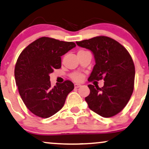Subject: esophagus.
I'll return each instance as SVG.
<instances>
[{"instance_id":"obj_1","label":"esophagus","mask_w":149,"mask_h":149,"mask_svg":"<svg viewBox=\"0 0 149 149\" xmlns=\"http://www.w3.org/2000/svg\"><path fill=\"white\" fill-rule=\"evenodd\" d=\"M81 85H80V84H74V88H79V87H81Z\"/></svg>"}]
</instances>
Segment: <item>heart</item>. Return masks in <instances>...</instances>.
<instances>
[{
	"instance_id": "heart-1",
	"label": "heart",
	"mask_w": 149,
	"mask_h": 149,
	"mask_svg": "<svg viewBox=\"0 0 149 149\" xmlns=\"http://www.w3.org/2000/svg\"><path fill=\"white\" fill-rule=\"evenodd\" d=\"M70 77L73 81H74L80 82L83 79H84V75L80 72H74L70 74Z\"/></svg>"
}]
</instances>
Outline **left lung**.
Wrapping results in <instances>:
<instances>
[{
	"instance_id": "8db88e82",
	"label": "left lung",
	"mask_w": 149,
	"mask_h": 149,
	"mask_svg": "<svg viewBox=\"0 0 149 149\" xmlns=\"http://www.w3.org/2000/svg\"><path fill=\"white\" fill-rule=\"evenodd\" d=\"M90 50L96 64L89 81H105L103 88L88 85L90 93L85 100L92 111L104 118L112 117L124 109L134 88L135 65L127 50L112 38L96 36L77 42Z\"/></svg>"
}]
</instances>
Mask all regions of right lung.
<instances>
[{
    "instance_id": "1",
    "label": "right lung",
    "mask_w": 149,
    "mask_h": 149,
    "mask_svg": "<svg viewBox=\"0 0 149 149\" xmlns=\"http://www.w3.org/2000/svg\"><path fill=\"white\" fill-rule=\"evenodd\" d=\"M75 46L72 42L42 37L19 55L14 70L15 83L24 105L34 115L47 118L63 107L74 84L66 80L52 88L49 74L60 68L61 56Z\"/></svg>"
}]
</instances>
